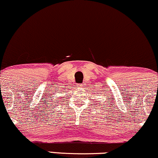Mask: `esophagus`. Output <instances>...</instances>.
Segmentation results:
<instances>
[{
  "instance_id": "1",
  "label": "esophagus",
  "mask_w": 158,
  "mask_h": 158,
  "mask_svg": "<svg viewBox=\"0 0 158 158\" xmlns=\"http://www.w3.org/2000/svg\"><path fill=\"white\" fill-rule=\"evenodd\" d=\"M77 87H78V88H83V84H82V83H81V84H78V86H77Z\"/></svg>"
}]
</instances>
